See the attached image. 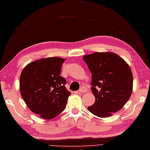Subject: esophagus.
Listing matches in <instances>:
<instances>
[{
    "label": "esophagus",
    "instance_id": "34e87169",
    "mask_svg": "<svg viewBox=\"0 0 150 150\" xmlns=\"http://www.w3.org/2000/svg\"><path fill=\"white\" fill-rule=\"evenodd\" d=\"M88 91L87 88H85L84 86H82L80 89H79V92H81V93H85V92H86Z\"/></svg>",
    "mask_w": 150,
    "mask_h": 150
}]
</instances>
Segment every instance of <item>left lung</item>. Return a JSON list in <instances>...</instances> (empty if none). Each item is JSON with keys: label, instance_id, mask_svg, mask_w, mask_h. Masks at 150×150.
I'll list each match as a JSON object with an SVG mask.
<instances>
[{"label": "left lung", "instance_id": "obj_1", "mask_svg": "<svg viewBox=\"0 0 150 150\" xmlns=\"http://www.w3.org/2000/svg\"><path fill=\"white\" fill-rule=\"evenodd\" d=\"M83 59L91 73L95 103L88 110L99 117H108L120 110L128 100L133 90L129 66L114 53L97 52Z\"/></svg>", "mask_w": 150, "mask_h": 150}]
</instances>
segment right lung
Wrapping results in <instances>:
<instances>
[{
    "label": "right lung",
    "instance_id": "right-lung-1",
    "mask_svg": "<svg viewBox=\"0 0 150 150\" xmlns=\"http://www.w3.org/2000/svg\"><path fill=\"white\" fill-rule=\"evenodd\" d=\"M64 59L49 57L35 60L22 70L20 77L21 96L34 113L52 119L64 110L71 93L66 79L60 76Z\"/></svg>",
    "mask_w": 150,
    "mask_h": 150
}]
</instances>
